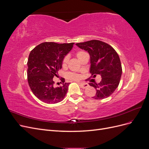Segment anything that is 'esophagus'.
I'll return each mask as SVG.
<instances>
[{"label":"esophagus","instance_id":"esophagus-1","mask_svg":"<svg viewBox=\"0 0 149 149\" xmlns=\"http://www.w3.org/2000/svg\"><path fill=\"white\" fill-rule=\"evenodd\" d=\"M79 84H80L81 88H82L83 89L86 88L89 86V84L88 83H79Z\"/></svg>","mask_w":149,"mask_h":149}]
</instances>
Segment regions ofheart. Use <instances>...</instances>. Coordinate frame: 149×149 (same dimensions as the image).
<instances>
[{"mask_svg": "<svg viewBox=\"0 0 149 149\" xmlns=\"http://www.w3.org/2000/svg\"><path fill=\"white\" fill-rule=\"evenodd\" d=\"M83 53H84V52H83V51L78 52L77 53H76V56H77L78 58L79 57V56L81 55H82ZM68 61V57L66 56V57H65L63 60V66H65L67 64ZM68 77L69 78L73 79H78L79 78V76L78 74H74V73H68Z\"/></svg>", "mask_w": 149, "mask_h": 149, "instance_id": "obj_1", "label": "heart"}]
</instances>
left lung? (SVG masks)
Masks as SVG:
<instances>
[{"label":"left lung","mask_w":149,"mask_h":149,"mask_svg":"<svg viewBox=\"0 0 149 149\" xmlns=\"http://www.w3.org/2000/svg\"><path fill=\"white\" fill-rule=\"evenodd\" d=\"M76 45L89 53L91 64L89 71L93 77L100 74L102 78L100 83H89L96 90L93 98L102 100L111 96L119 86L122 75L118 54L109 45L100 40H93L76 43Z\"/></svg>","instance_id":"obj_1"}]
</instances>
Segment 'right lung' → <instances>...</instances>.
I'll return each mask as SVG.
<instances>
[{
  "instance_id": "right-lung-1",
  "label": "right lung",
  "mask_w": 149,
  "mask_h": 149,
  "mask_svg": "<svg viewBox=\"0 0 149 149\" xmlns=\"http://www.w3.org/2000/svg\"><path fill=\"white\" fill-rule=\"evenodd\" d=\"M74 43L44 42L31 51L27 62V77L29 86L38 100L47 104H56L63 100L70 83L54 86V77L62 68L63 60L73 47Z\"/></svg>"
}]
</instances>
